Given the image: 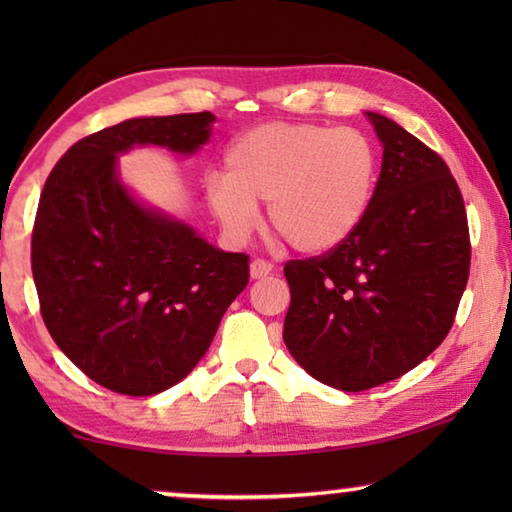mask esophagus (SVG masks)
I'll use <instances>...</instances> for the list:
<instances>
[{
    "instance_id": "obj_1",
    "label": "esophagus",
    "mask_w": 512,
    "mask_h": 512,
    "mask_svg": "<svg viewBox=\"0 0 512 512\" xmlns=\"http://www.w3.org/2000/svg\"><path fill=\"white\" fill-rule=\"evenodd\" d=\"M273 273V264L268 262V259H253V262H250V277H253V280H262V277H266V275H271Z\"/></svg>"
}]
</instances>
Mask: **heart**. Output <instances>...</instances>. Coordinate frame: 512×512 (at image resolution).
<instances>
[{
  "instance_id": "heart-1",
  "label": "heart",
  "mask_w": 512,
  "mask_h": 512,
  "mask_svg": "<svg viewBox=\"0 0 512 512\" xmlns=\"http://www.w3.org/2000/svg\"><path fill=\"white\" fill-rule=\"evenodd\" d=\"M225 176L205 196L221 228L244 239L268 203L271 228L300 253H327L354 235L377 187V149L359 128L268 121L225 151Z\"/></svg>"
}]
</instances>
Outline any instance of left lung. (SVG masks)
<instances>
[{
    "instance_id": "8db88e82",
    "label": "left lung",
    "mask_w": 512,
    "mask_h": 512,
    "mask_svg": "<svg viewBox=\"0 0 512 512\" xmlns=\"http://www.w3.org/2000/svg\"><path fill=\"white\" fill-rule=\"evenodd\" d=\"M384 144L366 219L327 253L284 264V343L323 384L359 393L445 341L470 277V228L452 171L400 124L366 112Z\"/></svg>"
}]
</instances>
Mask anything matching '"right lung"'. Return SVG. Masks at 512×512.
Returning <instances> with one entry per match:
<instances>
[{"label":"right lung","mask_w":512,"mask_h":512,"mask_svg":"<svg viewBox=\"0 0 512 512\" xmlns=\"http://www.w3.org/2000/svg\"><path fill=\"white\" fill-rule=\"evenodd\" d=\"M212 112L126 119L69 146L40 194L31 271L40 314L67 359L121 395L178 384L210 348L248 284V255L146 210L117 178L137 144L194 153Z\"/></svg>","instance_id":"1"}]
</instances>
